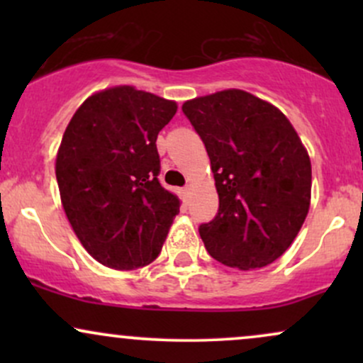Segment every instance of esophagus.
<instances>
[{
    "mask_svg": "<svg viewBox=\"0 0 363 363\" xmlns=\"http://www.w3.org/2000/svg\"><path fill=\"white\" fill-rule=\"evenodd\" d=\"M181 196H182V199H184V201H189V198H191V186H186L184 189H181Z\"/></svg>",
    "mask_w": 363,
    "mask_h": 363,
    "instance_id": "34e87169",
    "label": "esophagus"
}]
</instances>
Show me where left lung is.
Segmentation results:
<instances>
[{"label": "left lung", "instance_id": "1", "mask_svg": "<svg viewBox=\"0 0 363 363\" xmlns=\"http://www.w3.org/2000/svg\"><path fill=\"white\" fill-rule=\"evenodd\" d=\"M205 143L218 213L199 227L211 257L242 272L277 261L311 206V158L286 116L239 89L182 104Z\"/></svg>", "mask_w": 363, "mask_h": 363}]
</instances>
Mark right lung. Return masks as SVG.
I'll return each mask as SVG.
<instances>
[{"instance_id":"obj_1","label":"right lung","mask_w":363,"mask_h":363,"mask_svg":"<svg viewBox=\"0 0 363 363\" xmlns=\"http://www.w3.org/2000/svg\"><path fill=\"white\" fill-rule=\"evenodd\" d=\"M177 104L131 85L95 91L78 107L56 155L68 222L94 259L128 272L162 251L181 201L158 182L157 136Z\"/></svg>"}]
</instances>
